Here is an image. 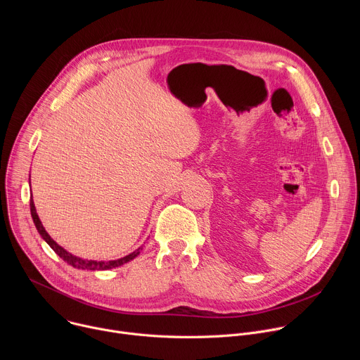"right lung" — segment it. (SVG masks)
Masks as SVG:
<instances>
[{
  "instance_id": "1",
  "label": "right lung",
  "mask_w": 360,
  "mask_h": 360,
  "mask_svg": "<svg viewBox=\"0 0 360 360\" xmlns=\"http://www.w3.org/2000/svg\"><path fill=\"white\" fill-rule=\"evenodd\" d=\"M30 210H31V217H32V221L35 224V228L37 231L39 232V235L42 236V239L53 248V250L60 256L61 259H64L68 265L77 268V269H88V271H107V269H112V268H117V266H121L129 261H132L134 258H136V256L139 255V252L142 250V246L138 248L136 250H134L132 253L124 256V258L121 259H117V261H108V262H104V261H88V259H82V258H78V256L67 252L63 246H60L53 238H51L45 228L42 226L38 215H37V211H35V205H34V200H32V196L30 199Z\"/></svg>"
}]
</instances>
